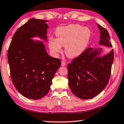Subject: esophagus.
<instances>
[{"label": "esophagus", "mask_w": 124, "mask_h": 124, "mask_svg": "<svg viewBox=\"0 0 124 124\" xmlns=\"http://www.w3.org/2000/svg\"><path fill=\"white\" fill-rule=\"evenodd\" d=\"M61 65H62V66H65L66 65V63H65V62H63V61H62V62H61Z\"/></svg>", "instance_id": "esophagus-1"}]
</instances>
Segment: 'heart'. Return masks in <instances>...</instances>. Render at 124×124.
I'll return each instance as SVG.
<instances>
[{
    "label": "heart",
    "mask_w": 124,
    "mask_h": 124,
    "mask_svg": "<svg viewBox=\"0 0 124 124\" xmlns=\"http://www.w3.org/2000/svg\"><path fill=\"white\" fill-rule=\"evenodd\" d=\"M56 39L51 37L48 47L51 53L58 55L62 52V46L68 57L76 58L81 56L88 47L92 31L87 26L79 24H70L56 29Z\"/></svg>",
    "instance_id": "obj_1"
}]
</instances>
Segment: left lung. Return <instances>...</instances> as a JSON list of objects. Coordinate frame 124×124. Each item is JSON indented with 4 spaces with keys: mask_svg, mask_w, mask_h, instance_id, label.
Here are the masks:
<instances>
[{
    "mask_svg": "<svg viewBox=\"0 0 124 124\" xmlns=\"http://www.w3.org/2000/svg\"><path fill=\"white\" fill-rule=\"evenodd\" d=\"M100 31V46L111 47L107 30L97 24ZM102 48H88L68 66L69 86L71 92L81 99H89L99 95L106 86L114 61L112 50L102 55Z\"/></svg>",
    "mask_w": 124,
    "mask_h": 124,
    "instance_id": "left-lung-1",
    "label": "left lung"
}]
</instances>
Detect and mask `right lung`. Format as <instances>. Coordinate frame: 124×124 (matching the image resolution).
Returning <instances> with one entry per match:
<instances>
[{
	"mask_svg": "<svg viewBox=\"0 0 124 124\" xmlns=\"http://www.w3.org/2000/svg\"><path fill=\"white\" fill-rule=\"evenodd\" d=\"M48 21L30 19L17 29L8 50L12 81L17 90L28 99H41L48 93L52 80L61 66L59 59L48 54Z\"/></svg>",
	"mask_w": 124,
	"mask_h": 124,
	"instance_id": "right-lung-1",
	"label": "right lung"
}]
</instances>
